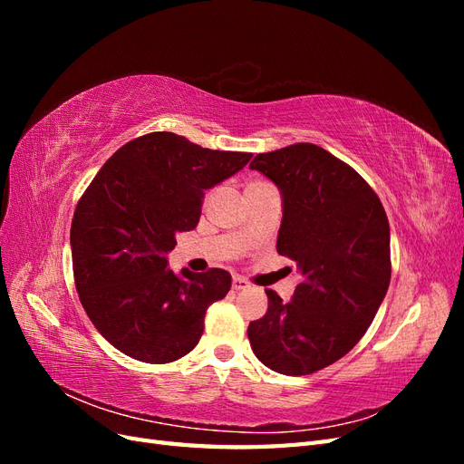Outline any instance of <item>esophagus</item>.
Instances as JSON below:
<instances>
[{
    "instance_id": "obj_1",
    "label": "esophagus",
    "mask_w": 464,
    "mask_h": 464,
    "mask_svg": "<svg viewBox=\"0 0 464 464\" xmlns=\"http://www.w3.org/2000/svg\"><path fill=\"white\" fill-rule=\"evenodd\" d=\"M232 288L237 292V290H246V288H249V283L246 278H242V276H234V280H232Z\"/></svg>"
}]
</instances>
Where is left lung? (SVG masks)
<instances>
[{
    "mask_svg": "<svg viewBox=\"0 0 464 464\" xmlns=\"http://www.w3.org/2000/svg\"><path fill=\"white\" fill-rule=\"evenodd\" d=\"M249 168L280 191L276 251L302 276L290 302L266 290V314L247 327L251 350L273 372L314 373L358 344L385 298V208L354 168L314 143L261 152Z\"/></svg>",
    "mask_w": 464,
    "mask_h": 464,
    "instance_id": "left-lung-1",
    "label": "left lung"
}]
</instances>
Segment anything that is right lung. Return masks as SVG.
Listing matches in <instances>:
<instances>
[{"label": "right lung", "mask_w": 464, "mask_h": 464, "mask_svg": "<svg viewBox=\"0 0 464 464\" xmlns=\"http://www.w3.org/2000/svg\"><path fill=\"white\" fill-rule=\"evenodd\" d=\"M249 159L157 131L118 149L96 174L72 222L73 275L92 325L120 353L168 363L198 346L208 305L227 296L232 276L176 275L166 256L178 232L198 227L205 191Z\"/></svg>", "instance_id": "right-lung-1"}]
</instances>
